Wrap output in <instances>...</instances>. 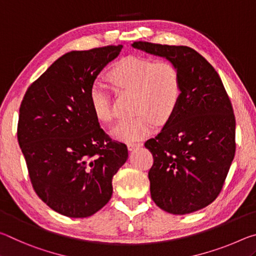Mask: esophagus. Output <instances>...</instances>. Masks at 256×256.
Here are the masks:
<instances>
[{"label":"esophagus","instance_id":"1","mask_svg":"<svg viewBox=\"0 0 256 256\" xmlns=\"http://www.w3.org/2000/svg\"><path fill=\"white\" fill-rule=\"evenodd\" d=\"M140 146H143V143H128L127 144V148L129 150H134L137 148H140Z\"/></svg>","mask_w":256,"mask_h":256}]
</instances>
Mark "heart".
I'll list each match as a JSON object with an SVG mask.
<instances>
[{
	"label": "heart",
	"instance_id": "b5f03b06",
	"mask_svg": "<svg viewBox=\"0 0 256 256\" xmlns=\"http://www.w3.org/2000/svg\"><path fill=\"white\" fill-rule=\"evenodd\" d=\"M108 77L120 88L135 93L136 116L112 128L111 135L116 140H140L153 132L156 121L164 124L174 116L182 98V79L172 64L128 56L113 66ZM90 102L100 121L110 122L114 118L110 94L102 82H96L90 86Z\"/></svg>",
	"mask_w": 256,
	"mask_h": 256
}]
</instances>
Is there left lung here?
<instances>
[{
    "instance_id": "8db88e82",
    "label": "left lung",
    "mask_w": 256,
    "mask_h": 256,
    "mask_svg": "<svg viewBox=\"0 0 256 256\" xmlns=\"http://www.w3.org/2000/svg\"><path fill=\"white\" fill-rule=\"evenodd\" d=\"M134 48L166 58L178 69L182 98L174 114L145 148L152 200L172 214L208 206L220 194L236 150L234 110L214 68L188 46L135 42Z\"/></svg>"
}]
</instances>
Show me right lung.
Returning a JSON list of instances; mask_svg holds the SVG:
<instances>
[{
	"mask_svg": "<svg viewBox=\"0 0 256 256\" xmlns=\"http://www.w3.org/2000/svg\"><path fill=\"white\" fill-rule=\"evenodd\" d=\"M122 45L71 51L34 82L20 106L18 142L38 198L58 213L87 218L112 196V178L128 158L92 110L90 90Z\"/></svg>",
	"mask_w": 256,
	"mask_h": 256,
	"instance_id": "right-lung-1",
	"label": "right lung"
}]
</instances>
